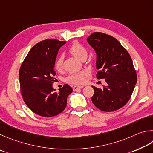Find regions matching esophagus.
I'll list each match as a JSON object with an SVG mask.
<instances>
[{"label": "esophagus", "mask_w": 153, "mask_h": 153, "mask_svg": "<svg viewBox=\"0 0 153 153\" xmlns=\"http://www.w3.org/2000/svg\"><path fill=\"white\" fill-rule=\"evenodd\" d=\"M82 87H83V86H74L72 87V89H73V91H76L79 89H82Z\"/></svg>", "instance_id": "esophagus-1"}]
</instances>
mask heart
<instances>
[{"instance_id":"obj_1","label":"heart","mask_w":153,"mask_h":153,"mask_svg":"<svg viewBox=\"0 0 153 153\" xmlns=\"http://www.w3.org/2000/svg\"><path fill=\"white\" fill-rule=\"evenodd\" d=\"M69 52L75 58H78L79 60H83L87 56V50L83 45L79 42H75L69 48ZM63 60L62 58L58 56L56 58L53 63V67L56 71H60L62 68ZM87 75V72L85 71H82L76 73H72L69 74L66 77V81L68 83L74 85H81L84 83L85 81V76Z\"/></svg>"}]
</instances>
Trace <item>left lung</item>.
<instances>
[{"mask_svg": "<svg viewBox=\"0 0 153 153\" xmlns=\"http://www.w3.org/2000/svg\"><path fill=\"white\" fill-rule=\"evenodd\" d=\"M87 42L97 53V79H105L106 86H92L91 100L103 111H114L124 107L130 100L137 82V74L129 53L109 35L94 32Z\"/></svg>", "mask_w": 153, "mask_h": 153, "instance_id": "obj_1", "label": "left lung"}]
</instances>
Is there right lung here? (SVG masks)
<instances>
[{
  "mask_svg": "<svg viewBox=\"0 0 153 153\" xmlns=\"http://www.w3.org/2000/svg\"><path fill=\"white\" fill-rule=\"evenodd\" d=\"M66 42L48 39L37 43L29 50L19 69L21 93L24 102L35 114L53 117L66 108L72 89L65 84L55 92L52 88L56 72L53 63L58 50Z\"/></svg>",
  "mask_w": 153,
  "mask_h": 153,
  "instance_id": "add662e5",
  "label": "right lung"
}]
</instances>
